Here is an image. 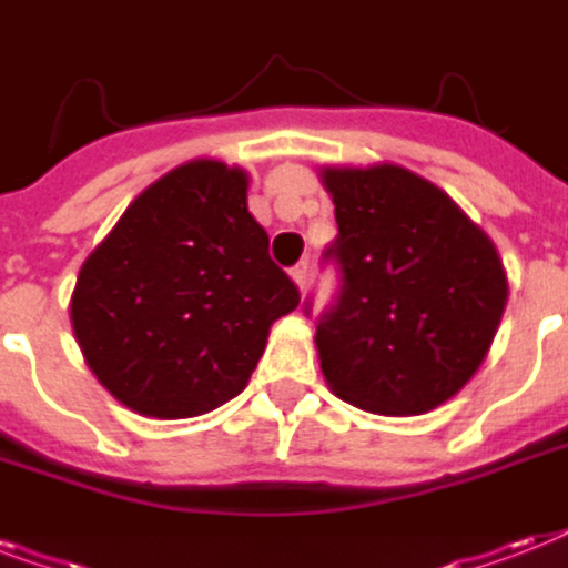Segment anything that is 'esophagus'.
<instances>
[{"label": "esophagus", "instance_id": "obj_1", "mask_svg": "<svg viewBox=\"0 0 568 568\" xmlns=\"http://www.w3.org/2000/svg\"><path fill=\"white\" fill-rule=\"evenodd\" d=\"M288 274H292L294 285H297V288L303 292V288H306V276H310V265H306V262H297V265H294Z\"/></svg>", "mask_w": 568, "mask_h": 568}]
</instances>
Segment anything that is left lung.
<instances>
[{
  "mask_svg": "<svg viewBox=\"0 0 568 568\" xmlns=\"http://www.w3.org/2000/svg\"><path fill=\"white\" fill-rule=\"evenodd\" d=\"M336 205L342 297L315 333L329 392L365 413L424 415L484 365L507 310L493 239L400 164L321 168Z\"/></svg>",
  "mask_w": 568,
  "mask_h": 568,
  "instance_id": "1",
  "label": "left lung"
}]
</instances>
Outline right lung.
<instances>
[{
  "label": "right lung",
  "mask_w": 568,
  "mask_h": 568,
  "mask_svg": "<svg viewBox=\"0 0 568 568\" xmlns=\"http://www.w3.org/2000/svg\"><path fill=\"white\" fill-rule=\"evenodd\" d=\"M250 173L194 159L146 185L79 267L70 324L93 377L146 418L244 392L301 294L247 212Z\"/></svg>",
  "instance_id": "1"
}]
</instances>
